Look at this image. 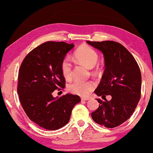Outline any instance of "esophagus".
<instances>
[{"mask_svg":"<svg viewBox=\"0 0 153 153\" xmlns=\"http://www.w3.org/2000/svg\"><path fill=\"white\" fill-rule=\"evenodd\" d=\"M89 100V97H81V100H82V101H87V100Z\"/></svg>","mask_w":153,"mask_h":153,"instance_id":"1","label":"esophagus"}]
</instances>
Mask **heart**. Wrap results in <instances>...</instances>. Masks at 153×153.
Instances as JSON below:
<instances>
[{
    "mask_svg": "<svg viewBox=\"0 0 153 153\" xmlns=\"http://www.w3.org/2000/svg\"><path fill=\"white\" fill-rule=\"evenodd\" d=\"M74 58L77 61L85 65L89 68H93L97 64L99 55L97 51L88 44L80 46L74 52ZM61 71L63 77L66 80L72 77V62L69 56H65L61 63ZM95 87L94 81H83L75 79L68 85V91L79 95H87Z\"/></svg>",
    "mask_w": 153,
    "mask_h": 153,
    "instance_id": "obj_1",
    "label": "heart"
}]
</instances>
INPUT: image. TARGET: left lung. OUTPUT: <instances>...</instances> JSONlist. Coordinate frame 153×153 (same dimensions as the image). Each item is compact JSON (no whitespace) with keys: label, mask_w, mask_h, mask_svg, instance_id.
I'll use <instances>...</instances> for the list:
<instances>
[{"label":"left lung","mask_w":153,"mask_h":153,"mask_svg":"<svg viewBox=\"0 0 153 153\" xmlns=\"http://www.w3.org/2000/svg\"><path fill=\"white\" fill-rule=\"evenodd\" d=\"M87 43L102 52L105 71L95 93L105 101L97 99L100 106L91 113L95 123L107 128L123 123L133 115L140 98L141 74L133 55L120 43L114 41ZM109 94L110 101L105 98Z\"/></svg>","instance_id":"left-lung-1"}]
</instances>
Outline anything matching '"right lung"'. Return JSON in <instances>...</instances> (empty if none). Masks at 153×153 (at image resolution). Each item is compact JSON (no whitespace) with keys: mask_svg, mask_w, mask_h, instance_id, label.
I'll list each match as a JSON object with an SVG mask.
<instances>
[{"mask_svg":"<svg viewBox=\"0 0 153 153\" xmlns=\"http://www.w3.org/2000/svg\"><path fill=\"white\" fill-rule=\"evenodd\" d=\"M74 47L64 42H46L30 52L20 65L17 92L26 115L36 124L48 130L65 126L79 95L66 94L54 98L52 93L65 85L61 63Z\"/></svg>","mask_w":153,"mask_h":153,"instance_id":"1","label":"right lung"}]
</instances>
